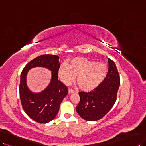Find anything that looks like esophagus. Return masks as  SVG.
Returning a JSON list of instances; mask_svg holds the SVG:
<instances>
[{"mask_svg":"<svg viewBox=\"0 0 146 146\" xmlns=\"http://www.w3.org/2000/svg\"><path fill=\"white\" fill-rule=\"evenodd\" d=\"M68 92H69V94H72V93H74V90H72V88H69V89H68Z\"/></svg>","mask_w":146,"mask_h":146,"instance_id":"obj_1","label":"esophagus"}]
</instances>
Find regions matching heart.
Returning <instances> with one entry per match:
<instances>
[{
    "label": "heart",
    "mask_w": 146,
    "mask_h": 146,
    "mask_svg": "<svg viewBox=\"0 0 146 146\" xmlns=\"http://www.w3.org/2000/svg\"><path fill=\"white\" fill-rule=\"evenodd\" d=\"M107 67L104 63L95 62L84 58L72 59L69 64L59 67L58 75L64 84L69 85L77 77V83L84 90H91L104 80L107 74Z\"/></svg>",
    "instance_id": "heart-1"
}]
</instances>
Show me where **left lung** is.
Returning <instances> with one entry per match:
<instances>
[{"instance_id": "obj_1", "label": "left lung", "mask_w": 146, "mask_h": 146, "mask_svg": "<svg viewBox=\"0 0 146 146\" xmlns=\"http://www.w3.org/2000/svg\"><path fill=\"white\" fill-rule=\"evenodd\" d=\"M108 72L105 80L90 92H79L80 101L76 111L82 118L94 121L104 117L114 105L120 84L115 62L108 59Z\"/></svg>"}]
</instances>
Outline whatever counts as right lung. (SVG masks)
I'll use <instances>...</instances> for the list:
<instances>
[{
	"mask_svg": "<svg viewBox=\"0 0 146 146\" xmlns=\"http://www.w3.org/2000/svg\"><path fill=\"white\" fill-rule=\"evenodd\" d=\"M59 56L44 54L31 60L25 66L20 76V97L23 109L31 119L39 123H47L58 114L60 104L67 94L66 85L58 80L60 67ZM45 66L52 71V79L49 86L39 94H33L26 86L27 70L34 66Z\"/></svg>",
	"mask_w": 146,
	"mask_h": 146,
	"instance_id": "obj_1",
	"label": "right lung"
}]
</instances>
